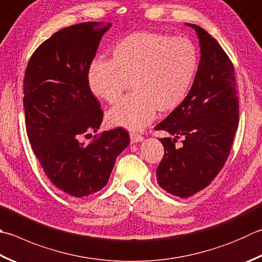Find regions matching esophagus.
<instances>
[{
    "label": "esophagus",
    "mask_w": 262,
    "mask_h": 262,
    "mask_svg": "<svg viewBox=\"0 0 262 262\" xmlns=\"http://www.w3.org/2000/svg\"><path fill=\"white\" fill-rule=\"evenodd\" d=\"M130 139H131V142H132V144H136V142L142 141V139H144V137L140 136V135H138V133L131 132V133H130Z\"/></svg>",
    "instance_id": "obj_1"
}]
</instances>
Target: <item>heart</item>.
I'll use <instances>...</instances> for the list:
<instances>
[{"label": "heart", "instance_id": "obj_1", "mask_svg": "<svg viewBox=\"0 0 262 262\" xmlns=\"http://www.w3.org/2000/svg\"><path fill=\"white\" fill-rule=\"evenodd\" d=\"M110 60L91 63L88 81L96 97L108 103L122 99L130 83L132 93L108 113L111 125L139 131L156 111L179 107L190 90L199 58L189 39L159 33L138 32L121 39Z\"/></svg>", "mask_w": 262, "mask_h": 262}]
</instances>
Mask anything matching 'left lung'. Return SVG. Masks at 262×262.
I'll return each instance as SVG.
<instances>
[{"instance_id": "left-lung-1", "label": "left lung", "mask_w": 262, "mask_h": 262, "mask_svg": "<svg viewBox=\"0 0 262 262\" xmlns=\"http://www.w3.org/2000/svg\"><path fill=\"white\" fill-rule=\"evenodd\" d=\"M187 25L195 29L201 46L194 83L184 102L155 126L171 135L160 139L164 156L156 170L157 182L181 199L204 189L219 174L238 126L233 62L208 32Z\"/></svg>"}]
</instances>
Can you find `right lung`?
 I'll return each instance as SVG.
<instances>
[{
    "label": "right lung",
    "instance_id": "right-lung-1",
    "mask_svg": "<svg viewBox=\"0 0 262 262\" xmlns=\"http://www.w3.org/2000/svg\"><path fill=\"white\" fill-rule=\"evenodd\" d=\"M89 21L62 28L39 46L24 77L26 131L33 151L53 186L82 199L107 185L116 157L130 144L123 127L97 132L100 102L88 81L89 68L111 24Z\"/></svg>",
    "mask_w": 262,
    "mask_h": 262
}]
</instances>
